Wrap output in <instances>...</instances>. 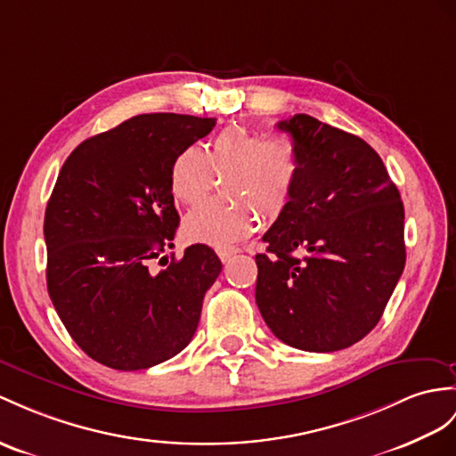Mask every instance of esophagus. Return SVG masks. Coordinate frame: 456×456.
Listing matches in <instances>:
<instances>
[{"label":"esophagus","mask_w":456,"mask_h":456,"mask_svg":"<svg viewBox=\"0 0 456 456\" xmlns=\"http://www.w3.org/2000/svg\"><path fill=\"white\" fill-rule=\"evenodd\" d=\"M216 253L222 261H228L232 255L238 253V248H220V249H216Z\"/></svg>","instance_id":"esophagus-1"}]
</instances>
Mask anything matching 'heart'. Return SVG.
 Returning <instances> with one entry per match:
<instances>
[{
    "label": "heart",
    "mask_w": 456,
    "mask_h": 456,
    "mask_svg": "<svg viewBox=\"0 0 456 456\" xmlns=\"http://www.w3.org/2000/svg\"><path fill=\"white\" fill-rule=\"evenodd\" d=\"M226 177L224 191L236 203H208L183 222L187 240L230 248L257 230L261 215L281 216L290 205L299 180V157L292 141L230 126L210 139L203 152L183 147L170 166V191L183 205H201ZM242 203L240 204L239 201Z\"/></svg>",
    "instance_id": "heart-1"
}]
</instances>
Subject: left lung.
<instances>
[{
    "label": "left lung",
    "instance_id": "1",
    "mask_svg": "<svg viewBox=\"0 0 456 456\" xmlns=\"http://www.w3.org/2000/svg\"><path fill=\"white\" fill-rule=\"evenodd\" d=\"M299 157L296 193L255 255V302L273 335L337 352L379 323L406 263L404 207L363 139L296 114L276 124Z\"/></svg>",
    "mask_w": 456,
    "mask_h": 456
}]
</instances>
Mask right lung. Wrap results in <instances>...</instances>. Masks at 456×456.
Returning <instances> with one entry per match:
<instances>
[{
	"instance_id": "right-lung-1",
	"label": "right lung",
	"mask_w": 456,
	"mask_h": 456,
	"mask_svg": "<svg viewBox=\"0 0 456 456\" xmlns=\"http://www.w3.org/2000/svg\"><path fill=\"white\" fill-rule=\"evenodd\" d=\"M215 118L142 114L83 141L61 166L44 216L46 282L79 348L112 370H147L191 342L222 271L203 243L151 273L180 215L170 166ZM164 259V257H162Z\"/></svg>"
}]
</instances>
